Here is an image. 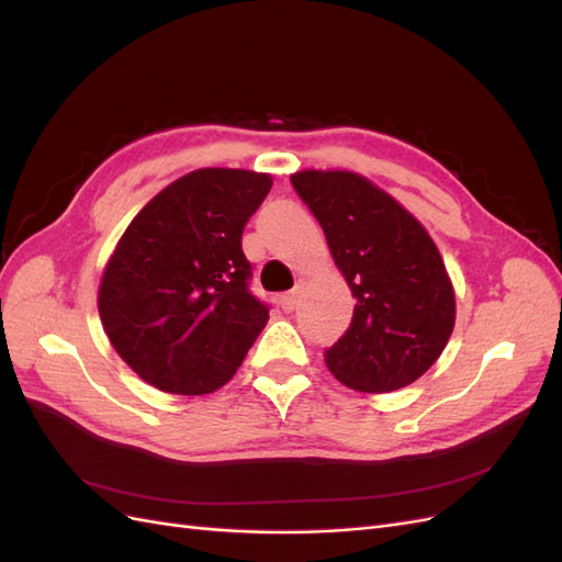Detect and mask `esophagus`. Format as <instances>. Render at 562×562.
<instances>
[{
  "label": "esophagus",
  "instance_id": "34e87169",
  "mask_svg": "<svg viewBox=\"0 0 562 562\" xmlns=\"http://www.w3.org/2000/svg\"><path fill=\"white\" fill-rule=\"evenodd\" d=\"M297 291H293V293H285L281 300H279V304H281V310L285 312V314H291L295 307H297Z\"/></svg>",
  "mask_w": 562,
  "mask_h": 562
}]
</instances>
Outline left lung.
<instances>
[{
	"mask_svg": "<svg viewBox=\"0 0 562 562\" xmlns=\"http://www.w3.org/2000/svg\"><path fill=\"white\" fill-rule=\"evenodd\" d=\"M291 182L356 297L347 333L326 349L330 372L375 394L413 384L454 328V291L431 236L396 199L356 173L302 171Z\"/></svg>",
	"mask_w": 562,
	"mask_h": 562,
	"instance_id": "1",
	"label": "left lung"
}]
</instances>
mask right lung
<instances>
[{"instance_id":"add662e5","label":"right lung","mask_w":562,"mask_h":562,"mask_svg":"<svg viewBox=\"0 0 562 562\" xmlns=\"http://www.w3.org/2000/svg\"><path fill=\"white\" fill-rule=\"evenodd\" d=\"M271 176L199 168L133 217L105 267L98 312L116 353L166 394L232 380L269 318L250 293L241 234Z\"/></svg>"}]
</instances>
